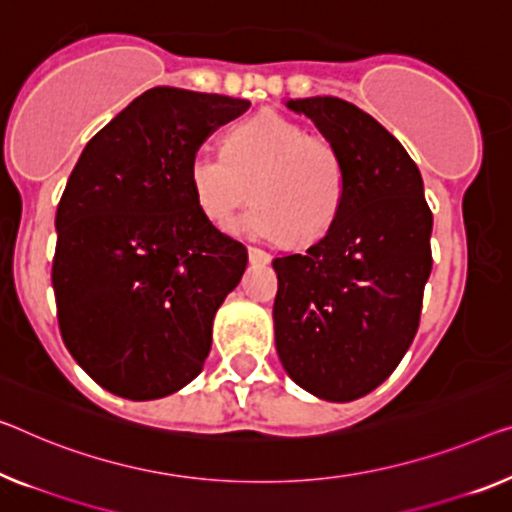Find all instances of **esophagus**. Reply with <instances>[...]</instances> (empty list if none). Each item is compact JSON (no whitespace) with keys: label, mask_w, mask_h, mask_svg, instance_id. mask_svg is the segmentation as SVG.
<instances>
[{"label":"esophagus","mask_w":512,"mask_h":512,"mask_svg":"<svg viewBox=\"0 0 512 512\" xmlns=\"http://www.w3.org/2000/svg\"><path fill=\"white\" fill-rule=\"evenodd\" d=\"M248 257H250V262H253V264H269L271 262V255L266 253V250L255 248V246L248 248Z\"/></svg>","instance_id":"esophagus-1"}]
</instances>
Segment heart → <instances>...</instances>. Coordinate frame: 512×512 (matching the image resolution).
Returning <instances> with one entry per match:
<instances>
[{
    "mask_svg": "<svg viewBox=\"0 0 512 512\" xmlns=\"http://www.w3.org/2000/svg\"><path fill=\"white\" fill-rule=\"evenodd\" d=\"M195 202L213 225H225L250 197L255 204L232 223L250 239L312 241L329 232L345 197V167L329 140L308 135L276 112L232 128L225 151L197 149L188 165Z\"/></svg>",
    "mask_w": 512,
    "mask_h": 512,
    "instance_id": "b5f03b06",
    "label": "heart"
}]
</instances>
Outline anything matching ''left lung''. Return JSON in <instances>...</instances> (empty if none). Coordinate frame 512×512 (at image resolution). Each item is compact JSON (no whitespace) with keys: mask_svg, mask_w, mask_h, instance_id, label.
<instances>
[{"mask_svg":"<svg viewBox=\"0 0 512 512\" xmlns=\"http://www.w3.org/2000/svg\"><path fill=\"white\" fill-rule=\"evenodd\" d=\"M285 105L338 149L345 197L324 239L273 259L276 349L305 391L352 402L388 379L418 331L432 211L416 163L377 119L333 96Z\"/></svg>","mask_w":512,"mask_h":512,"instance_id":"1","label":"left lung"}]
</instances>
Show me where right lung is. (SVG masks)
<instances>
[{"mask_svg": "<svg viewBox=\"0 0 512 512\" xmlns=\"http://www.w3.org/2000/svg\"><path fill=\"white\" fill-rule=\"evenodd\" d=\"M248 108L154 87L91 137L68 177L52 259L59 331L80 368L119 398H165L202 372L213 317L248 250L197 207L188 165Z\"/></svg>", "mask_w": 512, "mask_h": 512, "instance_id": "right-lung-1", "label": "right lung"}]
</instances>
